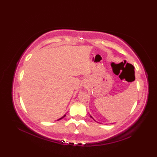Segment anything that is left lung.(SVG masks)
Masks as SVG:
<instances>
[{"label": "left lung", "instance_id": "8db88e82", "mask_svg": "<svg viewBox=\"0 0 157 157\" xmlns=\"http://www.w3.org/2000/svg\"><path fill=\"white\" fill-rule=\"evenodd\" d=\"M90 117H91L92 119H94V118H93V117H92L91 115H90ZM94 121H95V120H94Z\"/></svg>", "mask_w": 157, "mask_h": 157}]
</instances>
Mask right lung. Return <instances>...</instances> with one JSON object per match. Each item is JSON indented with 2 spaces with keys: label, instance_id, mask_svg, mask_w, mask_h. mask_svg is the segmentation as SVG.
Returning a JSON list of instances; mask_svg holds the SVG:
<instances>
[{
  "label": "right lung",
  "instance_id": "obj_1",
  "mask_svg": "<svg viewBox=\"0 0 157 157\" xmlns=\"http://www.w3.org/2000/svg\"><path fill=\"white\" fill-rule=\"evenodd\" d=\"M65 116H66V115H63V116L62 117H61V118H60V119H58V121H59V120H61V119H63V117H65Z\"/></svg>",
  "mask_w": 157,
  "mask_h": 157
}]
</instances>
